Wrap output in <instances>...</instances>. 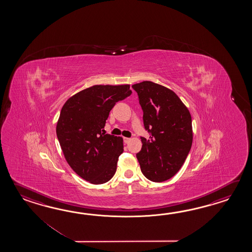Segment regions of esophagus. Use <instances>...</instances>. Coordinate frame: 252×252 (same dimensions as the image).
Wrapping results in <instances>:
<instances>
[{
    "instance_id": "34e87169",
    "label": "esophagus",
    "mask_w": 252,
    "mask_h": 252,
    "mask_svg": "<svg viewBox=\"0 0 252 252\" xmlns=\"http://www.w3.org/2000/svg\"><path fill=\"white\" fill-rule=\"evenodd\" d=\"M129 140H130V139H129V138H125V137H124V143H126V144H127V143H128V142H129Z\"/></svg>"
}]
</instances>
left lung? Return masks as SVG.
<instances>
[{
	"label": "left lung",
	"mask_w": 252,
	"mask_h": 252,
	"mask_svg": "<svg viewBox=\"0 0 252 252\" xmlns=\"http://www.w3.org/2000/svg\"><path fill=\"white\" fill-rule=\"evenodd\" d=\"M143 111L150 139L140 137L142 148L136 157L142 174L150 181L174 177L188 157L193 142L192 118L174 92L150 81L132 86Z\"/></svg>",
	"instance_id": "1"
}]
</instances>
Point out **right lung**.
I'll return each mask as SVG.
<instances>
[{
    "mask_svg": "<svg viewBox=\"0 0 252 252\" xmlns=\"http://www.w3.org/2000/svg\"><path fill=\"white\" fill-rule=\"evenodd\" d=\"M128 85L94 86L64 102L57 124V136L71 168L86 181L100 185L114 176L124 139L103 133L116 102L131 94Z\"/></svg>",
    "mask_w": 252,
    "mask_h": 252,
    "instance_id": "right-lung-1",
    "label": "right lung"
}]
</instances>
